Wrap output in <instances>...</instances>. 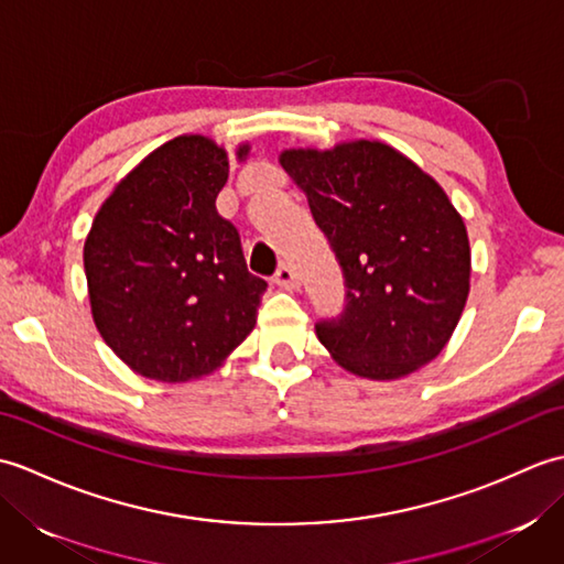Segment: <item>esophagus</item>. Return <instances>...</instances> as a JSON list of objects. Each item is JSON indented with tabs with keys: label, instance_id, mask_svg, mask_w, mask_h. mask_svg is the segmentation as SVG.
Returning <instances> with one entry per match:
<instances>
[{
	"label": "esophagus",
	"instance_id": "obj_1",
	"mask_svg": "<svg viewBox=\"0 0 564 564\" xmlns=\"http://www.w3.org/2000/svg\"><path fill=\"white\" fill-rule=\"evenodd\" d=\"M275 283L281 285V289H289V291H297L301 289V279H297L295 269L291 267V263H281V269L275 271Z\"/></svg>",
	"mask_w": 564,
	"mask_h": 564
}]
</instances>
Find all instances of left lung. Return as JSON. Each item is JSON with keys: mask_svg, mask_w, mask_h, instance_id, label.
I'll use <instances>...</instances> for the list:
<instances>
[{"mask_svg": "<svg viewBox=\"0 0 564 564\" xmlns=\"http://www.w3.org/2000/svg\"><path fill=\"white\" fill-rule=\"evenodd\" d=\"M279 164L344 271L346 313L317 325L334 364L398 380L434 361L470 293V239L443 186L380 140L285 148Z\"/></svg>", "mask_w": 564, "mask_h": 564, "instance_id": "obj_1", "label": "left lung"}]
</instances>
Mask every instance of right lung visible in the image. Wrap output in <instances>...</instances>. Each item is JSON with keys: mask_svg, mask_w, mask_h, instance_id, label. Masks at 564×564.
Masks as SVG:
<instances>
[{"mask_svg": "<svg viewBox=\"0 0 564 564\" xmlns=\"http://www.w3.org/2000/svg\"><path fill=\"white\" fill-rule=\"evenodd\" d=\"M251 142H239L245 162ZM230 154L210 135L154 148L101 203L84 239L91 319L133 373L191 382L215 373L257 325L267 281L215 210Z\"/></svg>", "mask_w": 564, "mask_h": 564, "instance_id": "obj_1", "label": "right lung"}]
</instances>
